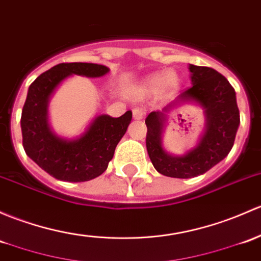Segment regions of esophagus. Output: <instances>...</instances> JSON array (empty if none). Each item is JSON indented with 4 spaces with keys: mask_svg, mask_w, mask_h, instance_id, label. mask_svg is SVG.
I'll return each instance as SVG.
<instances>
[{
    "mask_svg": "<svg viewBox=\"0 0 261 261\" xmlns=\"http://www.w3.org/2000/svg\"><path fill=\"white\" fill-rule=\"evenodd\" d=\"M145 111L142 109H134L133 110V116L135 120H141L144 117Z\"/></svg>",
    "mask_w": 261,
    "mask_h": 261,
    "instance_id": "1",
    "label": "esophagus"
}]
</instances>
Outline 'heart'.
<instances>
[{
  "label": "heart",
  "instance_id": "b5f03b06",
  "mask_svg": "<svg viewBox=\"0 0 261 261\" xmlns=\"http://www.w3.org/2000/svg\"><path fill=\"white\" fill-rule=\"evenodd\" d=\"M179 85V76L174 71L155 72L147 76L138 87L139 95H155L163 90H172Z\"/></svg>",
  "mask_w": 261,
  "mask_h": 261
}]
</instances>
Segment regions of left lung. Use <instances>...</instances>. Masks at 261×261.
I'll list each match as a JSON object with an SVG mask.
<instances>
[{"label": "left lung", "instance_id": "left-lung-1", "mask_svg": "<svg viewBox=\"0 0 261 261\" xmlns=\"http://www.w3.org/2000/svg\"><path fill=\"white\" fill-rule=\"evenodd\" d=\"M191 86L160 111L147 115L146 149L153 167L160 174L177 179H190L209 171L227 156L234 145L240 114L237 95L229 81L211 67L189 65ZM201 106L205 128L199 142L184 155L167 153L162 146L163 126L167 114L181 103Z\"/></svg>", "mask_w": 261, "mask_h": 261}]
</instances>
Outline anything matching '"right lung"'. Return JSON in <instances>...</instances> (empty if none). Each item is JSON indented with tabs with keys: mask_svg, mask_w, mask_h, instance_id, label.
I'll use <instances>...</instances> for the list:
<instances>
[{
	"mask_svg": "<svg viewBox=\"0 0 261 261\" xmlns=\"http://www.w3.org/2000/svg\"><path fill=\"white\" fill-rule=\"evenodd\" d=\"M109 71L106 66L87 62L59 64L29 87L21 115L22 144L27 156L55 179L81 182L100 176L125 135L133 119L131 111L120 117L98 115L75 139L56 135L48 122V103L62 81L72 75L101 77Z\"/></svg>",
	"mask_w": 261,
	"mask_h": 261,
	"instance_id": "right-lung-1",
	"label": "right lung"
}]
</instances>
